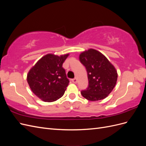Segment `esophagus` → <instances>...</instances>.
<instances>
[{
  "label": "esophagus",
  "instance_id": "esophagus-1",
  "mask_svg": "<svg viewBox=\"0 0 146 146\" xmlns=\"http://www.w3.org/2000/svg\"><path fill=\"white\" fill-rule=\"evenodd\" d=\"M72 82L74 83H77V78H73V79H72Z\"/></svg>",
  "mask_w": 146,
  "mask_h": 146
}]
</instances>
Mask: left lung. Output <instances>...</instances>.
Segmentation results:
<instances>
[{
  "instance_id": "1",
  "label": "left lung",
  "mask_w": 146,
  "mask_h": 146,
  "mask_svg": "<svg viewBox=\"0 0 146 146\" xmlns=\"http://www.w3.org/2000/svg\"><path fill=\"white\" fill-rule=\"evenodd\" d=\"M80 62L85 66L89 85L81 91L83 98L90 101L104 99L115 86L117 73L114 66L100 52L93 48L82 52Z\"/></svg>"
}]
</instances>
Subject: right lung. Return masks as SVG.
<instances>
[{
    "instance_id": "right-lung-1",
    "label": "right lung",
    "mask_w": 146,
    "mask_h": 146,
    "mask_svg": "<svg viewBox=\"0 0 146 146\" xmlns=\"http://www.w3.org/2000/svg\"><path fill=\"white\" fill-rule=\"evenodd\" d=\"M69 55L47 54L28 72L27 80L31 90L44 102L56 101L64 94L69 81L63 64Z\"/></svg>"
}]
</instances>
